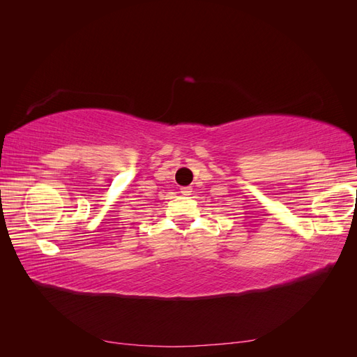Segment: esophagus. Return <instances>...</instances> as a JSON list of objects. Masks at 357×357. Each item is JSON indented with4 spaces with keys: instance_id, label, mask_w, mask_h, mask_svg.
<instances>
[{
    "instance_id": "esophagus-1",
    "label": "esophagus",
    "mask_w": 357,
    "mask_h": 357,
    "mask_svg": "<svg viewBox=\"0 0 357 357\" xmlns=\"http://www.w3.org/2000/svg\"><path fill=\"white\" fill-rule=\"evenodd\" d=\"M180 192L183 193V195H190V192H192V189H190L189 186H185V188H181V189H180Z\"/></svg>"
}]
</instances>
